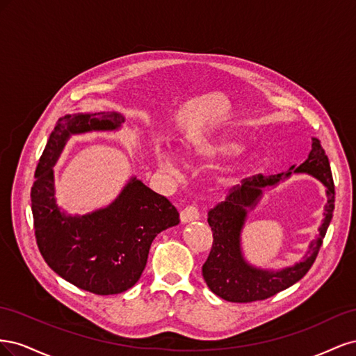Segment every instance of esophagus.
<instances>
[{
    "label": "esophagus",
    "mask_w": 356,
    "mask_h": 356,
    "mask_svg": "<svg viewBox=\"0 0 356 356\" xmlns=\"http://www.w3.org/2000/svg\"><path fill=\"white\" fill-rule=\"evenodd\" d=\"M179 218H181V222H190V221H195L199 218V211L196 207H187L181 211L179 213Z\"/></svg>",
    "instance_id": "obj_1"
}]
</instances>
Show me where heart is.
Returning <instances> with one entry per match:
<instances>
[{
    "label": "heart",
    "instance_id": "1",
    "mask_svg": "<svg viewBox=\"0 0 356 356\" xmlns=\"http://www.w3.org/2000/svg\"><path fill=\"white\" fill-rule=\"evenodd\" d=\"M238 136L230 132H215V134H195L188 136L184 145H182V156L190 163H202V161L212 160L217 156L225 154L232 152V149L238 144ZM250 153L248 148L238 149V161L234 165L225 166V169L218 175L220 182H227L232 175L234 174L236 168L239 165V160L245 159ZM156 160L161 169L172 170L177 165V157L168 149L157 148L156 149Z\"/></svg>",
    "mask_w": 356,
    "mask_h": 356
}]
</instances>
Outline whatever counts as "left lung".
<instances>
[{"instance_id":"1","label":"left lung","mask_w":356,"mask_h":356,"mask_svg":"<svg viewBox=\"0 0 356 356\" xmlns=\"http://www.w3.org/2000/svg\"><path fill=\"white\" fill-rule=\"evenodd\" d=\"M293 173H307L321 180L326 187L327 203L320 234L309 244L304 260L284 269H261L248 264L241 252L240 234L247 218L261 200L262 193L275 186ZM334 182L328 157L318 138H312V149L307 159L298 166L293 165L285 174L257 175L243 179L242 186L234 187L224 202L208 212V222L212 229V250L202 267L203 279L209 289L218 297L233 303H251L264 300L289 288L303 277L315 263L322 241L332 218Z\"/></svg>"}]
</instances>
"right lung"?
<instances>
[{
    "label": "right lung",
    "instance_id": "obj_1",
    "mask_svg": "<svg viewBox=\"0 0 356 356\" xmlns=\"http://www.w3.org/2000/svg\"><path fill=\"white\" fill-rule=\"evenodd\" d=\"M120 113L60 117L35 169L31 208L38 250L53 272L98 296L120 294L141 277L156 236L179 222L165 196L132 177L108 207L71 215L56 203L53 166L72 135L118 131Z\"/></svg>",
    "mask_w": 356,
    "mask_h": 356
}]
</instances>
